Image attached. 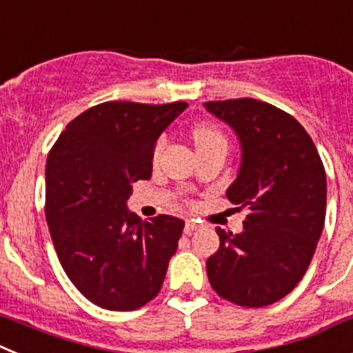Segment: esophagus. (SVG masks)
I'll return each mask as SVG.
<instances>
[{"label": "esophagus", "instance_id": "esophagus-1", "mask_svg": "<svg viewBox=\"0 0 353 353\" xmlns=\"http://www.w3.org/2000/svg\"><path fill=\"white\" fill-rule=\"evenodd\" d=\"M197 228H199V223L195 222V220H188V222H186V225H185V234L190 236Z\"/></svg>", "mask_w": 353, "mask_h": 353}]
</instances>
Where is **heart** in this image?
<instances>
[{"label":"heart","mask_w":353,"mask_h":353,"mask_svg":"<svg viewBox=\"0 0 353 353\" xmlns=\"http://www.w3.org/2000/svg\"><path fill=\"white\" fill-rule=\"evenodd\" d=\"M194 139L195 143H197L199 152L210 151L213 147H228L225 134L213 124H199L194 130ZM165 145H167V139H165V137L158 139V142H156L154 145V152H152L154 159L159 158V154L163 152Z\"/></svg>","instance_id":"1"}]
</instances>
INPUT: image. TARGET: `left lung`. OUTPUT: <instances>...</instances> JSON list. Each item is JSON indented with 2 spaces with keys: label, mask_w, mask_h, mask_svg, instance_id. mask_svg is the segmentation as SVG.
<instances>
[{
  "label": "left lung",
  "mask_w": 353,
  "mask_h": 353,
  "mask_svg": "<svg viewBox=\"0 0 353 353\" xmlns=\"http://www.w3.org/2000/svg\"><path fill=\"white\" fill-rule=\"evenodd\" d=\"M204 104L240 139V172L228 199L247 210L240 234L216 229L208 279L232 304L265 307L293 291L314 256L327 204L323 163L302 124L274 104L250 97Z\"/></svg>",
  "instance_id": "1"
}]
</instances>
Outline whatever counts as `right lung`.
<instances>
[{
	"mask_svg": "<svg viewBox=\"0 0 353 353\" xmlns=\"http://www.w3.org/2000/svg\"><path fill=\"white\" fill-rule=\"evenodd\" d=\"M188 104L108 101L79 113L46 161V220L70 283L92 304L133 311L161 290L185 222H142L125 201L149 179L161 131Z\"/></svg>",
	"mask_w": 353,
	"mask_h": 353,
	"instance_id": "right-lung-1",
	"label": "right lung"
}]
</instances>
